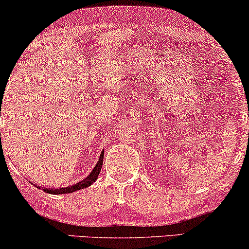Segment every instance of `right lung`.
I'll use <instances>...</instances> for the list:
<instances>
[{"instance_id": "obj_1", "label": "right lung", "mask_w": 249, "mask_h": 249, "mask_svg": "<svg viewBox=\"0 0 249 249\" xmlns=\"http://www.w3.org/2000/svg\"><path fill=\"white\" fill-rule=\"evenodd\" d=\"M103 158H104V152H102L101 153V156H100V160H98V162L96 163V165H95V168L93 169V171L89 173V176H88L86 179L81 180L80 182L76 183V185H72V186H70V187H63V188H59V189L43 188V187H38V188L39 189H43L44 192H46V193H49V194H53V195H60V194H69V193L76 192V190L86 188V187L90 186L91 183L95 182V180L97 179V177H98V175H100V172H101L102 165H103Z\"/></svg>"}]
</instances>
